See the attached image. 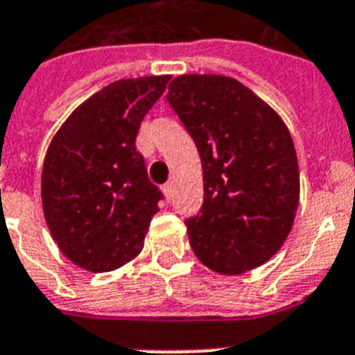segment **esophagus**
<instances>
[{
  "mask_svg": "<svg viewBox=\"0 0 355 355\" xmlns=\"http://www.w3.org/2000/svg\"><path fill=\"white\" fill-rule=\"evenodd\" d=\"M173 191H175V189H173V184L171 182L164 186V197L168 198V200H171V198H173Z\"/></svg>",
  "mask_w": 355,
  "mask_h": 355,
  "instance_id": "obj_1",
  "label": "esophagus"
}]
</instances>
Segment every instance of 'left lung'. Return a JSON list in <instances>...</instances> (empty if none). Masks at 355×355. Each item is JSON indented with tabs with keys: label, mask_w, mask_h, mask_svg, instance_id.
<instances>
[{
	"label": "left lung",
	"mask_w": 355,
	"mask_h": 355,
	"mask_svg": "<svg viewBox=\"0 0 355 355\" xmlns=\"http://www.w3.org/2000/svg\"><path fill=\"white\" fill-rule=\"evenodd\" d=\"M169 105L197 146L204 204L187 237L204 266L241 275L279 252L299 207V164L286 123L235 78L182 74Z\"/></svg>",
	"instance_id": "8db88e82"
}]
</instances>
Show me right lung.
Masks as SVG:
<instances>
[{
	"instance_id": "obj_1",
	"label": "right lung",
	"mask_w": 355,
	"mask_h": 355,
	"mask_svg": "<svg viewBox=\"0 0 355 355\" xmlns=\"http://www.w3.org/2000/svg\"><path fill=\"white\" fill-rule=\"evenodd\" d=\"M125 78L78 105L49 144L42 171L45 223L60 252L93 273L142 252L162 193L148 178L137 135L169 82Z\"/></svg>"
}]
</instances>
